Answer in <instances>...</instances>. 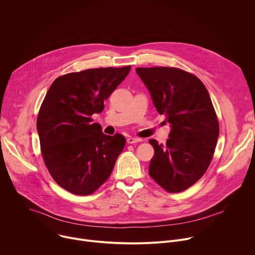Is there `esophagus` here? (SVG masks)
Returning a JSON list of instances; mask_svg holds the SVG:
<instances>
[{
	"mask_svg": "<svg viewBox=\"0 0 255 255\" xmlns=\"http://www.w3.org/2000/svg\"><path fill=\"white\" fill-rule=\"evenodd\" d=\"M142 141L140 138H137V137H128L127 138V143L129 144H132V143H137V142H140Z\"/></svg>",
	"mask_w": 255,
	"mask_h": 255,
	"instance_id": "34e87169",
	"label": "esophagus"
}]
</instances>
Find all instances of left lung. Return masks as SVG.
I'll use <instances>...</instances> for the list:
<instances>
[{
    "label": "left lung",
    "mask_w": 255,
    "mask_h": 255,
    "mask_svg": "<svg viewBox=\"0 0 255 255\" xmlns=\"http://www.w3.org/2000/svg\"><path fill=\"white\" fill-rule=\"evenodd\" d=\"M136 72L171 128L166 144L149 140L154 148L149 175L166 192H183L206 172L219 136L210 95L196 76L183 69L137 67Z\"/></svg>",
    "instance_id": "obj_1"
}]
</instances>
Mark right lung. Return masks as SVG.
Instances as JSON below:
<instances>
[{
  "label": "right lung",
  "mask_w": 255,
  "mask_h": 255,
  "mask_svg": "<svg viewBox=\"0 0 255 255\" xmlns=\"http://www.w3.org/2000/svg\"><path fill=\"white\" fill-rule=\"evenodd\" d=\"M131 66L91 68L57 78L37 118L45 165L56 183L80 196L93 194L110 176L126 139L102 132L92 116L128 76Z\"/></svg>",
  "instance_id": "obj_1"
}]
</instances>
